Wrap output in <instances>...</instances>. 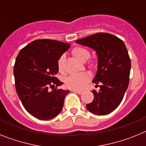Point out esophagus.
Wrapping results in <instances>:
<instances>
[{
	"instance_id": "esophagus-1",
	"label": "esophagus",
	"mask_w": 146,
	"mask_h": 146,
	"mask_svg": "<svg viewBox=\"0 0 146 146\" xmlns=\"http://www.w3.org/2000/svg\"><path fill=\"white\" fill-rule=\"evenodd\" d=\"M72 91L74 92V93H76V94H82L83 93L82 90H72Z\"/></svg>"
}]
</instances>
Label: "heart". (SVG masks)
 I'll return each mask as SVG.
<instances>
[{
    "mask_svg": "<svg viewBox=\"0 0 146 146\" xmlns=\"http://www.w3.org/2000/svg\"><path fill=\"white\" fill-rule=\"evenodd\" d=\"M73 56L79 60V62H85L90 57V52L84 47L76 46L72 50ZM64 56H61L58 60V68L60 72H62V63H63ZM91 79V74L89 72H82L70 75L66 79V85L69 88L73 90H82L86 86Z\"/></svg>",
    "mask_w": 146,
    "mask_h": 146,
    "instance_id": "obj_1",
    "label": "heart"
}]
</instances>
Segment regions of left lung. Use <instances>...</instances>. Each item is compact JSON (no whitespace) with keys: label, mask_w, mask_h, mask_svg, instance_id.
I'll return each instance as SVG.
<instances>
[{"label":"left lung","mask_w":146,"mask_h":146,"mask_svg":"<svg viewBox=\"0 0 146 146\" xmlns=\"http://www.w3.org/2000/svg\"><path fill=\"white\" fill-rule=\"evenodd\" d=\"M95 50L98 58L97 72L93 83L100 90H93L92 102L86 105L90 112L107 115L118 107L128 84L131 60L124 42L113 35L100 33L76 41Z\"/></svg>","instance_id":"left-lung-1"}]
</instances>
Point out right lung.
I'll use <instances>...</instances> for the list:
<instances>
[{"label":"right lung","mask_w":146,"mask_h":146,"mask_svg":"<svg viewBox=\"0 0 146 146\" xmlns=\"http://www.w3.org/2000/svg\"><path fill=\"white\" fill-rule=\"evenodd\" d=\"M69 43L38 39L21 50L14 66L15 89L24 108L41 120L54 118L61 113L69 90L52 89L63 83L55 76L58 60L70 48Z\"/></svg>","instance_id":"add662e5"}]
</instances>
